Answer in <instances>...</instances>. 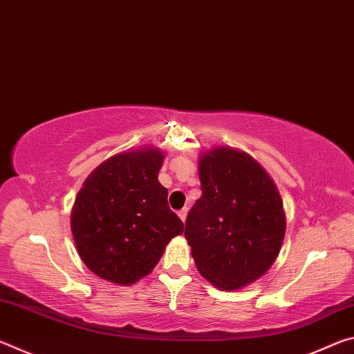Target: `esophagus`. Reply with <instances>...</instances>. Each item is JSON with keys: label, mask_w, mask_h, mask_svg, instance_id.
I'll list each match as a JSON object with an SVG mask.
<instances>
[{"label": "esophagus", "mask_w": 354, "mask_h": 354, "mask_svg": "<svg viewBox=\"0 0 354 354\" xmlns=\"http://www.w3.org/2000/svg\"><path fill=\"white\" fill-rule=\"evenodd\" d=\"M187 212H189V209L187 207H183L181 211L178 212V215H179V218H181L183 221H185V218H187Z\"/></svg>", "instance_id": "1"}]
</instances>
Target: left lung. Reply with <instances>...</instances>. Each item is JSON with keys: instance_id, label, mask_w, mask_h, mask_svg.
<instances>
[{"instance_id": "1", "label": "left lung", "mask_w": 354, "mask_h": 354, "mask_svg": "<svg viewBox=\"0 0 354 354\" xmlns=\"http://www.w3.org/2000/svg\"><path fill=\"white\" fill-rule=\"evenodd\" d=\"M203 194L184 236L203 278L221 290L254 283L273 266L286 234L283 200L248 153L215 147L198 159Z\"/></svg>"}]
</instances>
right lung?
<instances>
[{
	"instance_id": "right-lung-1",
	"label": "right lung",
	"mask_w": 354,
	"mask_h": 354,
	"mask_svg": "<svg viewBox=\"0 0 354 354\" xmlns=\"http://www.w3.org/2000/svg\"><path fill=\"white\" fill-rule=\"evenodd\" d=\"M165 154L142 147L100 164L84 181L71 209L77 254L97 277L131 286L151 273L167 243L184 225L170 211L158 175Z\"/></svg>"
}]
</instances>
